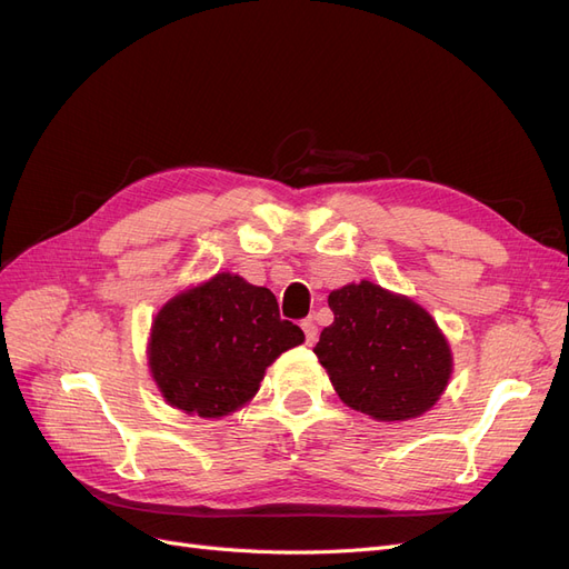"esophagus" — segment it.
I'll list each match as a JSON object with an SVG mask.
<instances>
[{
	"label": "esophagus",
	"instance_id": "34e87169",
	"mask_svg": "<svg viewBox=\"0 0 569 569\" xmlns=\"http://www.w3.org/2000/svg\"><path fill=\"white\" fill-rule=\"evenodd\" d=\"M301 330H303V335H306V343H308V347H313V343L318 341V327H316L313 318H306V320L301 322Z\"/></svg>",
	"mask_w": 569,
	"mask_h": 569
}]
</instances>
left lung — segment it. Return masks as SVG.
<instances>
[{"label":"left lung","instance_id":"obj_1","mask_svg":"<svg viewBox=\"0 0 569 569\" xmlns=\"http://www.w3.org/2000/svg\"><path fill=\"white\" fill-rule=\"evenodd\" d=\"M327 303L335 322L320 332L313 351L343 403L396 422L418 418L439 401L453 358L422 306L368 280L335 289Z\"/></svg>","mask_w":569,"mask_h":569}]
</instances>
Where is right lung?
<instances>
[{
	"label": "right lung",
	"mask_w": 569,
	"mask_h": 569,
	"mask_svg": "<svg viewBox=\"0 0 569 569\" xmlns=\"http://www.w3.org/2000/svg\"><path fill=\"white\" fill-rule=\"evenodd\" d=\"M301 341V327L280 318L270 289L218 272L161 308L147 356L170 406L187 416L222 418L251 401L266 368Z\"/></svg>",
	"instance_id": "add662e5"
}]
</instances>
